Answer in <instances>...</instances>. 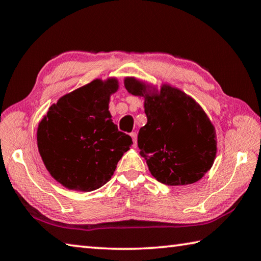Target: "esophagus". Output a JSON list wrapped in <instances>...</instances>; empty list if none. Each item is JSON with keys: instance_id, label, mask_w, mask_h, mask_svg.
I'll return each instance as SVG.
<instances>
[{"instance_id": "esophagus-1", "label": "esophagus", "mask_w": 261, "mask_h": 261, "mask_svg": "<svg viewBox=\"0 0 261 261\" xmlns=\"http://www.w3.org/2000/svg\"><path fill=\"white\" fill-rule=\"evenodd\" d=\"M130 136L132 138V141H134V146L136 147L137 146V134H136V132H131Z\"/></svg>"}]
</instances>
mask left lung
<instances>
[{"label": "left lung", "mask_w": 261, "mask_h": 261, "mask_svg": "<svg viewBox=\"0 0 261 261\" xmlns=\"http://www.w3.org/2000/svg\"><path fill=\"white\" fill-rule=\"evenodd\" d=\"M124 86L130 94L145 99L147 123L139 130L138 147L153 177L166 185H188L202 178L218 148L215 127L200 105L168 84L152 91L126 77Z\"/></svg>", "instance_id": "obj_1"}]
</instances>
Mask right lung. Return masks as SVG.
<instances>
[{"label":"right lung","instance_id":"1","mask_svg":"<svg viewBox=\"0 0 261 261\" xmlns=\"http://www.w3.org/2000/svg\"><path fill=\"white\" fill-rule=\"evenodd\" d=\"M117 90L116 78L94 79L60 98L39 123V153L63 187L84 192L101 188L130 148L131 137L118 131L108 110Z\"/></svg>","mask_w":261,"mask_h":261}]
</instances>
